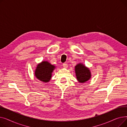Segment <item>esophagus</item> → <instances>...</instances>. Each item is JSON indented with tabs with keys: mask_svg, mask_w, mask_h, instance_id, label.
<instances>
[{
	"mask_svg": "<svg viewBox=\"0 0 127 127\" xmlns=\"http://www.w3.org/2000/svg\"><path fill=\"white\" fill-rule=\"evenodd\" d=\"M63 66L64 68H67L68 67V64L67 63H63Z\"/></svg>",
	"mask_w": 127,
	"mask_h": 127,
	"instance_id": "esophagus-1",
	"label": "esophagus"
}]
</instances>
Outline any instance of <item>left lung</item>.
I'll list each match as a JSON object with an SVG mask.
<instances>
[{
    "label": "left lung",
    "instance_id": "obj_1",
    "mask_svg": "<svg viewBox=\"0 0 127 127\" xmlns=\"http://www.w3.org/2000/svg\"><path fill=\"white\" fill-rule=\"evenodd\" d=\"M75 71L77 80L80 83H84L91 78V71L84 65L79 64L75 66Z\"/></svg>",
    "mask_w": 127,
    "mask_h": 127
}]
</instances>
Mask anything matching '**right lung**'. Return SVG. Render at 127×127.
<instances>
[{"instance_id": "1", "label": "right lung", "mask_w": 127, "mask_h": 127, "mask_svg": "<svg viewBox=\"0 0 127 127\" xmlns=\"http://www.w3.org/2000/svg\"><path fill=\"white\" fill-rule=\"evenodd\" d=\"M55 68V66L50 64L48 62H42L37 66L35 76L39 80L47 82L50 81L51 73Z\"/></svg>"}]
</instances>
